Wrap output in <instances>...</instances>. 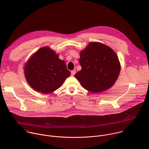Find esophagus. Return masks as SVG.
Listing matches in <instances>:
<instances>
[{
	"instance_id": "34e87169",
	"label": "esophagus",
	"mask_w": 149,
	"mask_h": 149,
	"mask_svg": "<svg viewBox=\"0 0 149 149\" xmlns=\"http://www.w3.org/2000/svg\"><path fill=\"white\" fill-rule=\"evenodd\" d=\"M71 76H74L75 75V71L72 70V71H71Z\"/></svg>"
}]
</instances>
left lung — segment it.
<instances>
[{
	"instance_id": "obj_1",
	"label": "left lung",
	"mask_w": 149,
	"mask_h": 149,
	"mask_svg": "<svg viewBox=\"0 0 149 149\" xmlns=\"http://www.w3.org/2000/svg\"><path fill=\"white\" fill-rule=\"evenodd\" d=\"M81 71L75 74L85 89L98 93L109 89L117 81L121 70L114 50L100 42H90L80 53Z\"/></svg>"
}]
</instances>
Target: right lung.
Returning a JSON list of instances; mask_svg holds the SVG:
<instances>
[{
    "label": "right lung",
    "mask_w": 149,
    "mask_h": 149,
    "mask_svg": "<svg viewBox=\"0 0 149 149\" xmlns=\"http://www.w3.org/2000/svg\"><path fill=\"white\" fill-rule=\"evenodd\" d=\"M24 74L32 89L46 94L58 89L71 75L65 61L47 46L39 49L31 57L24 67Z\"/></svg>",
    "instance_id": "right-lung-1"
}]
</instances>
